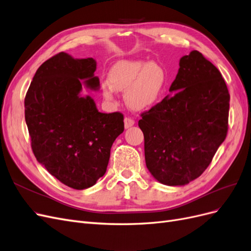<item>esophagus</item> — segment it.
<instances>
[{
  "instance_id": "34e87169",
  "label": "esophagus",
  "mask_w": 251,
  "mask_h": 251,
  "mask_svg": "<svg viewBox=\"0 0 251 251\" xmlns=\"http://www.w3.org/2000/svg\"><path fill=\"white\" fill-rule=\"evenodd\" d=\"M134 125H135V121H134L133 119L128 118V117H126V118H125V127H126V128H130V127L133 126Z\"/></svg>"
}]
</instances>
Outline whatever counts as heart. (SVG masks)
I'll list each match as a JSON object with an SVG mask.
<instances>
[{
	"label": "heart",
	"instance_id": "b5f03b06",
	"mask_svg": "<svg viewBox=\"0 0 251 251\" xmlns=\"http://www.w3.org/2000/svg\"><path fill=\"white\" fill-rule=\"evenodd\" d=\"M101 81V92L107 100L115 98L116 91L125 93L126 104L135 111L149 110L158 102L165 85L163 68L147 60H118Z\"/></svg>",
	"mask_w": 251,
	"mask_h": 251
}]
</instances>
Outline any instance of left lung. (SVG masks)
Returning <instances> with one entry per match:
<instances>
[{
    "label": "left lung",
    "mask_w": 251,
    "mask_h": 251,
    "mask_svg": "<svg viewBox=\"0 0 251 251\" xmlns=\"http://www.w3.org/2000/svg\"><path fill=\"white\" fill-rule=\"evenodd\" d=\"M171 95L141 114L146 164L157 181L181 186L201 176L228 130L222 74L199 51L180 58Z\"/></svg>",
    "instance_id": "1"
}]
</instances>
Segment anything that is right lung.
I'll list each match as a JSON object with an SVG mask.
<instances>
[{
    "mask_svg": "<svg viewBox=\"0 0 251 251\" xmlns=\"http://www.w3.org/2000/svg\"><path fill=\"white\" fill-rule=\"evenodd\" d=\"M96 60L52 56L35 72L25 97V120L33 154L45 169L74 189L102 177L113 142L124 132V115L98 112L82 88L97 91Z\"/></svg>",
    "mask_w": 251,
    "mask_h": 251,
    "instance_id": "right-lung-1",
    "label": "right lung"
}]
</instances>
